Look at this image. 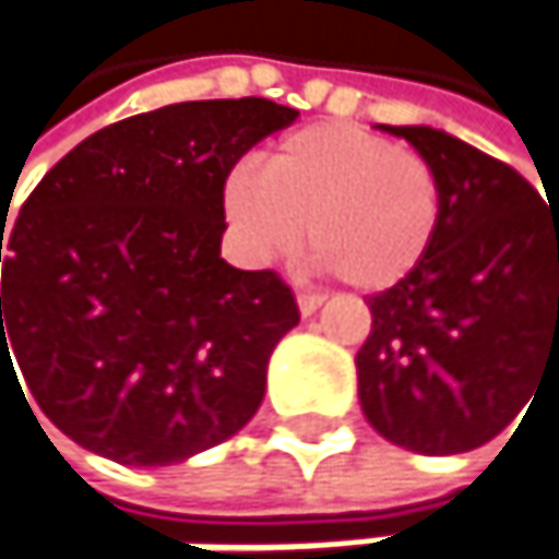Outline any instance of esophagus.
Masks as SVG:
<instances>
[{"label":"esophagus","instance_id":"obj_1","mask_svg":"<svg viewBox=\"0 0 559 559\" xmlns=\"http://www.w3.org/2000/svg\"><path fill=\"white\" fill-rule=\"evenodd\" d=\"M323 307V294H297V310L300 317H310Z\"/></svg>","mask_w":559,"mask_h":559}]
</instances>
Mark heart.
<instances>
[{
    "label": "heart",
    "mask_w": 559,
    "mask_h": 559,
    "mask_svg": "<svg viewBox=\"0 0 559 559\" xmlns=\"http://www.w3.org/2000/svg\"><path fill=\"white\" fill-rule=\"evenodd\" d=\"M437 170L349 122H317L269 152L262 177L233 170L223 216L249 262H275L304 239L323 265L369 294L411 278L440 229Z\"/></svg>",
    "instance_id": "obj_1"
}]
</instances>
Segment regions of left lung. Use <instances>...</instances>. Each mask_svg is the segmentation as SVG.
<instances>
[{"label": "left lung", "instance_id": "1", "mask_svg": "<svg viewBox=\"0 0 559 559\" xmlns=\"http://www.w3.org/2000/svg\"><path fill=\"white\" fill-rule=\"evenodd\" d=\"M437 170L443 210L424 265L369 297L356 353L366 420L424 456L489 443L559 369V213L504 162L430 126H379Z\"/></svg>", "mask_w": 559, "mask_h": 559}]
</instances>
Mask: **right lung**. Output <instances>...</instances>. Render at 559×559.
<instances>
[{"label": "right lung", "mask_w": 559, "mask_h": 559, "mask_svg": "<svg viewBox=\"0 0 559 559\" xmlns=\"http://www.w3.org/2000/svg\"><path fill=\"white\" fill-rule=\"evenodd\" d=\"M297 116L259 96L174 103L63 155L0 229V382H19L15 355L57 430L122 466L239 433L300 313L275 272L219 255L223 183Z\"/></svg>", "instance_id": "1"}]
</instances>
